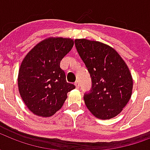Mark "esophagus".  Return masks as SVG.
<instances>
[{
  "instance_id": "obj_1",
  "label": "esophagus",
  "mask_w": 150,
  "mask_h": 150,
  "mask_svg": "<svg viewBox=\"0 0 150 150\" xmlns=\"http://www.w3.org/2000/svg\"><path fill=\"white\" fill-rule=\"evenodd\" d=\"M75 88H79V82L78 80L75 82Z\"/></svg>"
}]
</instances>
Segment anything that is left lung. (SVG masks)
<instances>
[{"label": "left lung", "instance_id": "1", "mask_svg": "<svg viewBox=\"0 0 150 150\" xmlns=\"http://www.w3.org/2000/svg\"><path fill=\"white\" fill-rule=\"evenodd\" d=\"M75 43L92 82L91 92L83 97L86 106L99 119L115 117L132 96L133 81L128 66L107 44L85 38Z\"/></svg>", "mask_w": 150, "mask_h": 150}]
</instances>
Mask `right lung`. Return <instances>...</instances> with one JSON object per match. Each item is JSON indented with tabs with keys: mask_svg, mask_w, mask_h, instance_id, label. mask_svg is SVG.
Here are the masks:
<instances>
[{
	"mask_svg": "<svg viewBox=\"0 0 150 150\" xmlns=\"http://www.w3.org/2000/svg\"><path fill=\"white\" fill-rule=\"evenodd\" d=\"M74 46L71 38L50 37L28 52L18 77L19 93L34 115L50 117L62 108L75 86L66 80L60 62Z\"/></svg>",
	"mask_w": 150,
	"mask_h": 150,
	"instance_id": "add662e5",
	"label": "right lung"
}]
</instances>
